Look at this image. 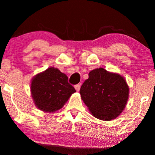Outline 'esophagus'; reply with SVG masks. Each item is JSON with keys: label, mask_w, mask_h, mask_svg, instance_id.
Returning <instances> with one entry per match:
<instances>
[{"label": "esophagus", "mask_w": 155, "mask_h": 155, "mask_svg": "<svg viewBox=\"0 0 155 155\" xmlns=\"http://www.w3.org/2000/svg\"><path fill=\"white\" fill-rule=\"evenodd\" d=\"M74 87H75L76 91H79L80 87H81V84H76L75 86H74Z\"/></svg>", "instance_id": "34e87169"}]
</instances>
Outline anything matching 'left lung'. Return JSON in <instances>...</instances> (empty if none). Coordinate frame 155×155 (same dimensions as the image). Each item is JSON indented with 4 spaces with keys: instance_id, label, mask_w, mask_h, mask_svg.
I'll list each match as a JSON object with an SVG mask.
<instances>
[{
    "instance_id": "left-lung-1",
    "label": "left lung",
    "mask_w": 155,
    "mask_h": 155,
    "mask_svg": "<svg viewBox=\"0 0 155 155\" xmlns=\"http://www.w3.org/2000/svg\"><path fill=\"white\" fill-rule=\"evenodd\" d=\"M80 95L92 114L99 120L117 118L127 104L129 87L123 76L104 68L94 69L80 89Z\"/></svg>"
}]
</instances>
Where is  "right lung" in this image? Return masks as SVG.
<instances>
[{"instance_id":"obj_1","label":"right lung","mask_w":155,"mask_h":155,"mask_svg":"<svg viewBox=\"0 0 155 155\" xmlns=\"http://www.w3.org/2000/svg\"><path fill=\"white\" fill-rule=\"evenodd\" d=\"M68 79L65 74L53 67L35 75L32 79L31 90L36 107L49 113L63 107L76 92Z\"/></svg>"}]
</instances>
